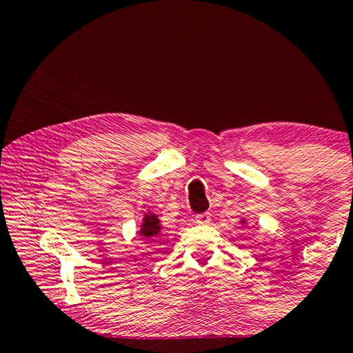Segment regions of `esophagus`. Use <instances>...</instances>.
Segmentation results:
<instances>
[{
	"label": "esophagus",
	"instance_id": "34e87169",
	"mask_svg": "<svg viewBox=\"0 0 353 353\" xmlns=\"http://www.w3.org/2000/svg\"><path fill=\"white\" fill-rule=\"evenodd\" d=\"M194 222L199 223V225H208L210 222V214L209 212L198 214L196 217H194Z\"/></svg>",
	"mask_w": 353,
	"mask_h": 353
}]
</instances>
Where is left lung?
<instances>
[{
	"label": "left lung",
	"mask_w": 353,
	"mask_h": 353,
	"mask_svg": "<svg viewBox=\"0 0 353 353\" xmlns=\"http://www.w3.org/2000/svg\"><path fill=\"white\" fill-rule=\"evenodd\" d=\"M245 222V220H241V223H244Z\"/></svg>",
	"instance_id": "8db88e82"
}]
</instances>
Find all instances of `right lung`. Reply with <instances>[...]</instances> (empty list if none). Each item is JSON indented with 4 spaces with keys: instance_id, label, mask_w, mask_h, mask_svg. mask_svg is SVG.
I'll return each instance as SVG.
<instances>
[{
    "instance_id": "right-lung-1",
    "label": "right lung",
    "mask_w": 353,
    "mask_h": 353,
    "mask_svg": "<svg viewBox=\"0 0 353 353\" xmlns=\"http://www.w3.org/2000/svg\"><path fill=\"white\" fill-rule=\"evenodd\" d=\"M160 233H161V223H160V219L157 217L154 212H149L144 215V220H143V225H141V230H139V236L141 238H145V239H152L154 243H159L157 238H160Z\"/></svg>"
}]
</instances>
